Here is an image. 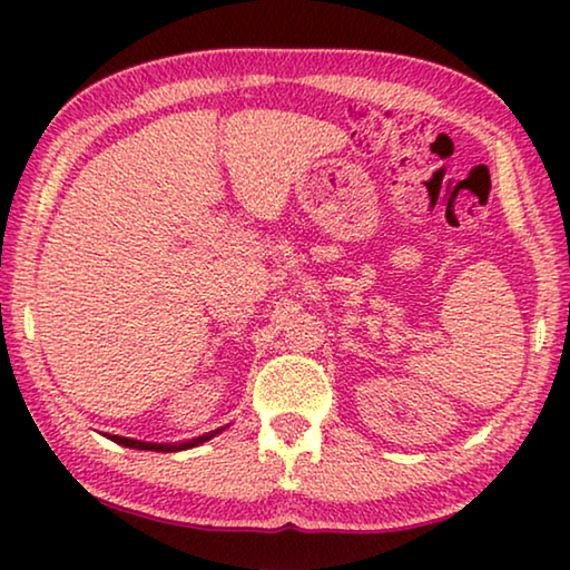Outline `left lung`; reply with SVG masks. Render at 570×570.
Listing matches in <instances>:
<instances>
[{"label":"left lung","instance_id":"1","mask_svg":"<svg viewBox=\"0 0 570 570\" xmlns=\"http://www.w3.org/2000/svg\"><path fill=\"white\" fill-rule=\"evenodd\" d=\"M118 445L122 448H138V450H156V452H170V450H178V448H166V445H146V442H138V440H128V438H112Z\"/></svg>","mask_w":570,"mask_h":570}]
</instances>
